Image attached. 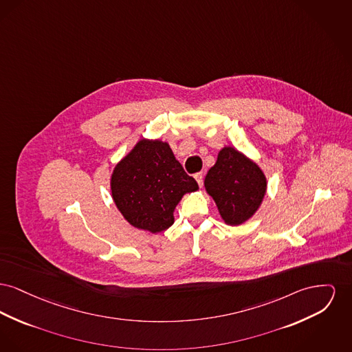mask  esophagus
<instances>
[{
    "instance_id": "34e87169",
    "label": "esophagus",
    "mask_w": 352,
    "mask_h": 352,
    "mask_svg": "<svg viewBox=\"0 0 352 352\" xmlns=\"http://www.w3.org/2000/svg\"><path fill=\"white\" fill-rule=\"evenodd\" d=\"M194 178H195V181L198 182L199 187L204 186V174H202V173H197V174L194 175Z\"/></svg>"
}]
</instances>
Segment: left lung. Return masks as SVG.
Returning a JSON list of instances; mask_svg holds the SVG:
<instances>
[{"instance_id": "obj_1", "label": "left lung", "mask_w": 352, "mask_h": 352, "mask_svg": "<svg viewBox=\"0 0 352 352\" xmlns=\"http://www.w3.org/2000/svg\"><path fill=\"white\" fill-rule=\"evenodd\" d=\"M205 188L218 207L222 221L228 226H239L262 206L267 178L246 154L225 146L207 173Z\"/></svg>"}]
</instances>
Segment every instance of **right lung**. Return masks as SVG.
Segmentation results:
<instances>
[{
  "label": "right lung",
  "mask_w": 352,
  "mask_h": 352,
  "mask_svg": "<svg viewBox=\"0 0 352 352\" xmlns=\"http://www.w3.org/2000/svg\"><path fill=\"white\" fill-rule=\"evenodd\" d=\"M167 142L141 138L114 166L111 198L124 219L138 230L158 234L174 223V210L185 194L197 191Z\"/></svg>",
  "instance_id": "right-lung-1"
}]
</instances>
